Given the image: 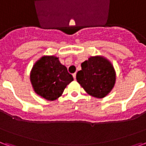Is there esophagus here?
<instances>
[{
    "mask_svg": "<svg viewBox=\"0 0 146 146\" xmlns=\"http://www.w3.org/2000/svg\"><path fill=\"white\" fill-rule=\"evenodd\" d=\"M73 78H74V80L76 79V73H74V74H73Z\"/></svg>",
    "mask_w": 146,
    "mask_h": 146,
    "instance_id": "34e87169",
    "label": "esophagus"
}]
</instances>
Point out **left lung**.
Instances as JSON below:
<instances>
[{
    "mask_svg": "<svg viewBox=\"0 0 146 146\" xmlns=\"http://www.w3.org/2000/svg\"><path fill=\"white\" fill-rule=\"evenodd\" d=\"M76 79L86 92L95 98L106 97L115 83V72L112 64L105 58L91 57L82 63V70Z\"/></svg>",
    "mask_w": 146,
    "mask_h": 146,
    "instance_id": "obj_1",
    "label": "left lung"
}]
</instances>
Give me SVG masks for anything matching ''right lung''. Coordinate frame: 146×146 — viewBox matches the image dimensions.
<instances>
[{
	"label": "right lung",
	"mask_w": 146,
	"mask_h": 146,
	"mask_svg": "<svg viewBox=\"0 0 146 146\" xmlns=\"http://www.w3.org/2000/svg\"><path fill=\"white\" fill-rule=\"evenodd\" d=\"M31 82L38 95L48 101L59 98L74 78L55 56H44L33 66Z\"/></svg>",
	"instance_id": "add662e5"
}]
</instances>
